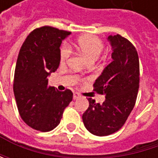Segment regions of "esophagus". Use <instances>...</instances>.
Masks as SVG:
<instances>
[{
	"label": "esophagus",
	"instance_id": "34e87169",
	"mask_svg": "<svg viewBox=\"0 0 158 158\" xmlns=\"http://www.w3.org/2000/svg\"><path fill=\"white\" fill-rule=\"evenodd\" d=\"M79 97H80V95H79L78 92H74V93H73V99H74V100L79 99Z\"/></svg>",
	"mask_w": 158,
	"mask_h": 158
}]
</instances>
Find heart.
<instances>
[{
    "label": "heart",
    "mask_w": 158,
    "mask_h": 158,
    "mask_svg": "<svg viewBox=\"0 0 158 158\" xmlns=\"http://www.w3.org/2000/svg\"><path fill=\"white\" fill-rule=\"evenodd\" d=\"M77 48L89 61H95L103 51L104 44L98 36L87 35L80 36L77 40ZM70 55L71 48L68 44H64L60 48V61L62 63L67 62Z\"/></svg>",
    "instance_id": "heart-1"
}]
</instances>
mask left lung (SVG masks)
Segmentation results:
<instances>
[{
    "label": "left lung",
    "instance_id": "1",
    "mask_svg": "<svg viewBox=\"0 0 158 158\" xmlns=\"http://www.w3.org/2000/svg\"><path fill=\"white\" fill-rule=\"evenodd\" d=\"M112 48L111 62L93 84L94 90L105 95L103 103L89 98L82 115L87 130L105 136L122 128L133 110L139 89V58L134 45L120 35L108 36Z\"/></svg>",
    "mask_w": 158,
    "mask_h": 158
}]
</instances>
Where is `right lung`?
<instances>
[{
	"mask_svg": "<svg viewBox=\"0 0 158 158\" xmlns=\"http://www.w3.org/2000/svg\"><path fill=\"white\" fill-rule=\"evenodd\" d=\"M70 32L51 26L32 31L20 49L16 62L14 92L23 121L33 129L49 132L56 128L72 101L70 89L58 91L48 86V76L60 62V46Z\"/></svg>",
	"mask_w": 158,
	"mask_h": 158,
	"instance_id": "add662e5",
	"label": "right lung"
}]
</instances>
